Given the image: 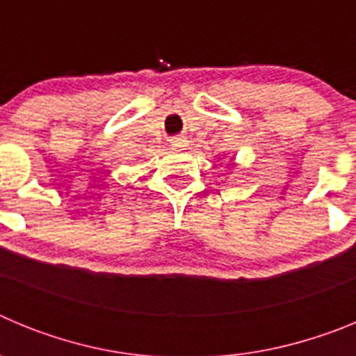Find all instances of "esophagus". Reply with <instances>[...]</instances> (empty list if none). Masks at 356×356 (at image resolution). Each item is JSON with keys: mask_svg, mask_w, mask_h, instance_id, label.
Returning <instances> with one entry per match:
<instances>
[{"mask_svg": "<svg viewBox=\"0 0 356 356\" xmlns=\"http://www.w3.org/2000/svg\"><path fill=\"white\" fill-rule=\"evenodd\" d=\"M185 139H181V137H176V139H172V144L171 146L172 147H176V149H178V147H184L185 146Z\"/></svg>", "mask_w": 356, "mask_h": 356, "instance_id": "34e87169", "label": "esophagus"}]
</instances>
